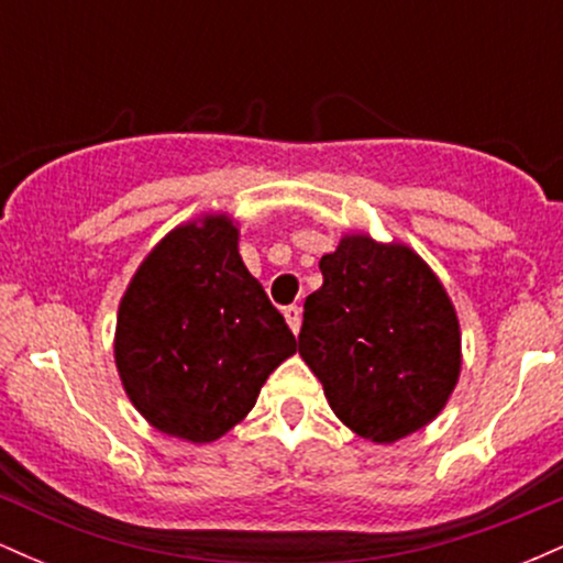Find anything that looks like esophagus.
Instances as JSON below:
<instances>
[{"label":"esophagus","instance_id":"obj_1","mask_svg":"<svg viewBox=\"0 0 563 563\" xmlns=\"http://www.w3.org/2000/svg\"><path fill=\"white\" fill-rule=\"evenodd\" d=\"M283 318H286L290 331L299 333V328H301V309L299 307H294V303H290V307L283 309Z\"/></svg>","mask_w":563,"mask_h":563}]
</instances>
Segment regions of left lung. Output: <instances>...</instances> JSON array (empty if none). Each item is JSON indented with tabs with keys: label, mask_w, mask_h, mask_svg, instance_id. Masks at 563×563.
Returning a JSON list of instances; mask_svg holds the SVG:
<instances>
[{
	"label": "left lung",
	"mask_w": 563,
	"mask_h": 563,
	"mask_svg": "<svg viewBox=\"0 0 563 563\" xmlns=\"http://www.w3.org/2000/svg\"><path fill=\"white\" fill-rule=\"evenodd\" d=\"M303 301L299 354L341 423L376 444L429 426L461 378V322L416 249L344 232Z\"/></svg>",
	"instance_id": "obj_1"
}]
</instances>
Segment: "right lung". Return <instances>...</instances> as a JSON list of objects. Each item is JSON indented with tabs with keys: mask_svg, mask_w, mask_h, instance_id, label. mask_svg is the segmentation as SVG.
<instances>
[{
	"mask_svg": "<svg viewBox=\"0 0 563 563\" xmlns=\"http://www.w3.org/2000/svg\"><path fill=\"white\" fill-rule=\"evenodd\" d=\"M228 211L177 224L147 251L119 301L113 360L129 402L161 434L209 444L256 405L296 352L286 320L238 251Z\"/></svg>",
	"mask_w": 563,
	"mask_h": 563,
	"instance_id": "obj_1",
	"label": "right lung"
}]
</instances>
